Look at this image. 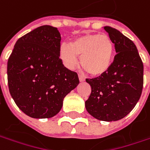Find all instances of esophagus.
I'll use <instances>...</instances> for the list:
<instances>
[{
  "mask_svg": "<svg viewBox=\"0 0 150 150\" xmlns=\"http://www.w3.org/2000/svg\"><path fill=\"white\" fill-rule=\"evenodd\" d=\"M78 78H79V81L80 82H84L85 81V78H84L83 76H82V75H79Z\"/></svg>",
  "mask_w": 150,
  "mask_h": 150,
  "instance_id": "obj_1",
  "label": "esophagus"
}]
</instances>
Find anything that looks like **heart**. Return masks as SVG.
Here are the masks:
<instances>
[{
	"label": "heart",
	"mask_w": 150,
	"mask_h": 150,
	"mask_svg": "<svg viewBox=\"0 0 150 150\" xmlns=\"http://www.w3.org/2000/svg\"><path fill=\"white\" fill-rule=\"evenodd\" d=\"M114 46L106 34H86L73 40L70 44H62L59 57L64 66L73 69L80 63L90 74L100 76L107 72L112 65Z\"/></svg>",
	"instance_id": "b5f03b06"
}]
</instances>
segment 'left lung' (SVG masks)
<instances>
[{"label":"left lung","instance_id":"obj_1","mask_svg":"<svg viewBox=\"0 0 150 150\" xmlns=\"http://www.w3.org/2000/svg\"><path fill=\"white\" fill-rule=\"evenodd\" d=\"M115 55L109 70L98 78L86 79L91 94L87 111L98 120L112 122L128 115L139 100L144 84V65L134 43L111 26H104Z\"/></svg>","mask_w":150,"mask_h":150}]
</instances>
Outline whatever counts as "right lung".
I'll return each mask as SVG.
<instances>
[{
    "label": "right lung",
    "mask_w": 150,
    "mask_h": 150,
    "mask_svg": "<svg viewBox=\"0 0 150 150\" xmlns=\"http://www.w3.org/2000/svg\"><path fill=\"white\" fill-rule=\"evenodd\" d=\"M61 35L45 25L17 40L7 62L10 93L29 117L49 118L57 114L67 93L79 83L77 72L59 58Z\"/></svg>",
    "instance_id": "add662e5"
}]
</instances>
